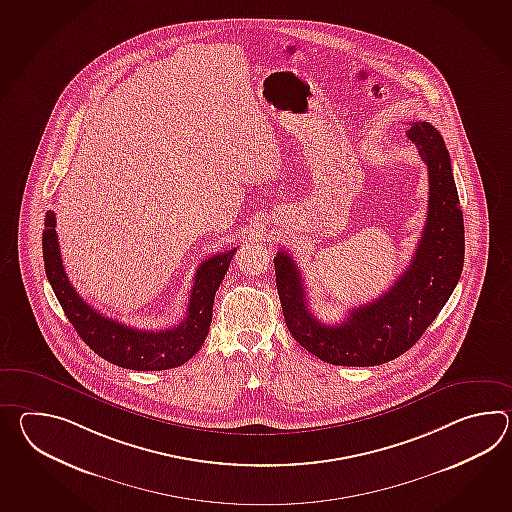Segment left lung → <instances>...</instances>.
<instances>
[{
  "mask_svg": "<svg viewBox=\"0 0 512 512\" xmlns=\"http://www.w3.org/2000/svg\"><path fill=\"white\" fill-rule=\"evenodd\" d=\"M406 136L428 167V218L408 268L384 296L349 310L338 325H325L308 308L294 259L283 251L273 259L286 327L301 347L327 364L369 367L406 353L437 318L463 272L465 224L443 137L422 121Z\"/></svg>",
  "mask_w": 512,
  "mask_h": 512,
  "instance_id": "obj_1",
  "label": "left lung"
}]
</instances>
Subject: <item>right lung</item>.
Masks as SVG:
<instances>
[{"instance_id": "obj_1", "label": "right lung", "mask_w": 512, "mask_h": 512, "mask_svg": "<svg viewBox=\"0 0 512 512\" xmlns=\"http://www.w3.org/2000/svg\"><path fill=\"white\" fill-rule=\"evenodd\" d=\"M55 226V213L47 211L42 235L47 279L64 314L93 353L125 369L161 371L180 367L200 351L213 318L216 290L237 248L218 253L200 264L194 275L187 316L178 327L152 332L106 318L75 292L62 266Z\"/></svg>"}]
</instances>
